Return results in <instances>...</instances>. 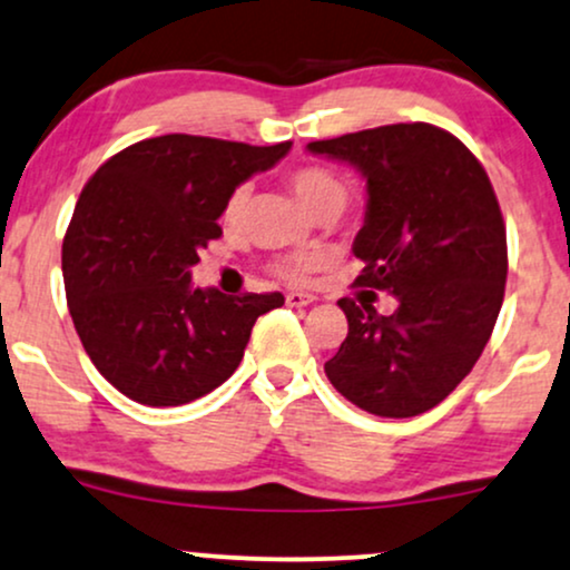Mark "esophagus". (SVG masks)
Here are the masks:
<instances>
[{"mask_svg": "<svg viewBox=\"0 0 570 570\" xmlns=\"http://www.w3.org/2000/svg\"><path fill=\"white\" fill-rule=\"evenodd\" d=\"M285 301H287V306H296V309H301V306H309V304H314V296L312 293H287L285 296Z\"/></svg>", "mask_w": 570, "mask_h": 570, "instance_id": "34e87169", "label": "esophagus"}]
</instances>
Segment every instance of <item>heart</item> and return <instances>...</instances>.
I'll return each instance as SVG.
<instances>
[{
	"mask_svg": "<svg viewBox=\"0 0 570 570\" xmlns=\"http://www.w3.org/2000/svg\"><path fill=\"white\" fill-rule=\"evenodd\" d=\"M287 180H291L296 197L309 207L314 216L323 210H331V207H341V210H344L346 197H350V189H346L344 180H341L336 173L317 165L296 167ZM247 205H250V184H237L224 203V224L232 226V229L243 224ZM320 264H323V256H320L317 250L285 253V256L274 261V274L283 277L285 283H301V279L309 277Z\"/></svg>",
	"mask_w": 570,
	"mask_h": 570,
	"instance_id": "obj_1",
	"label": "heart"
}]
</instances>
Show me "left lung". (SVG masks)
I'll return each mask as SVG.
<instances>
[{"mask_svg": "<svg viewBox=\"0 0 570 570\" xmlns=\"http://www.w3.org/2000/svg\"><path fill=\"white\" fill-rule=\"evenodd\" d=\"M367 184L354 285L392 293L397 309L341 298L350 333L325 363L331 384L373 416L407 419L451 394L483 354L507 283V229L478 157L448 130L384 125L314 140Z\"/></svg>", "mask_w": 570, "mask_h": 570, "instance_id": "obj_1", "label": "left lung"}]
</instances>
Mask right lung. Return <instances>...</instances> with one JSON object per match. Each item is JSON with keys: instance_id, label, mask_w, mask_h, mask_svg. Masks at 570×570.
Returning <instances> with one entry per match:
<instances>
[{"instance_id": "obj_1", "label": "right lung", "mask_w": 570, "mask_h": 570, "mask_svg": "<svg viewBox=\"0 0 570 570\" xmlns=\"http://www.w3.org/2000/svg\"><path fill=\"white\" fill-rule=\"evenodd\" d=\"M291 140L250 146L205 136L146 138L98 167L63 237V285L87 357L140 405H186L224 384L261 314L283 293L194 287L191 266L237 184L269 170Z\"/></svg>"}]
</instances>
